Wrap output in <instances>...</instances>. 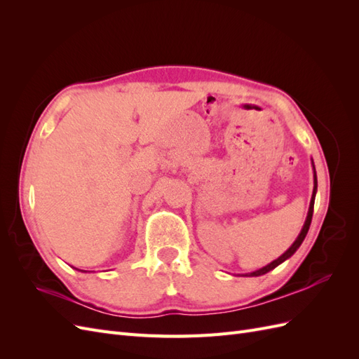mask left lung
<instances>
[{"label": "left lung", "instance_id": "8db88e82", "mask_svg": "<svg viewBox=\"0 0 359 359\" xmlns=\"http://www.w3.org/2000/svg\"><path fill=\"white\" fill-rule=\"evenodd\" d=\"M316 190H318V180H316V172H314V189H313L311 201H310L309 215H307V220H306V223H304V226H302V231H301V233L298 235V238H297V240H295V243H293V244L289 247L287 252H285V253L281 255L278 259H276L274 262H271L269 265H266V266H264V268H260L259 271H255V273H250L248 276H252V277H257V276L266 274L268 271L274 269V268H276V266H278L281 262H285L286 259H289V257H290L293 253H295L297 250L299 248V245H301V244H302V241H304V238H306V235H307V232H309V227H310V223H311V217H313V208H314V196H316Z\"/></svg>", "mask_w": 359, "mask_h": 359}]
</instances>
